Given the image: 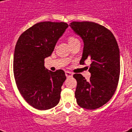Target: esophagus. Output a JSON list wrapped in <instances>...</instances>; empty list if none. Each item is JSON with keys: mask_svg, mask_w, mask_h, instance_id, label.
<instances>
[{"mask_svg": "<svg viewBox=\"0 0 132 132\" xmlns=\"http://www.w3.org/2000/svg\"><path fill=\"white\" fill-rule=\"evenodd\" d=\"M66 77H72V73L67 71V72H66Z\"/></svg>", "mask_w": 132, "mask_h": 132, "instance_id": "obj_1", "label": "esophagus"}]
</instances>
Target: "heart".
Segmentation results:
<instances>
[{"label": "heart", "instance_id": "heart-1", "mask_svg": "<svg viewBox=\"0 0 132 132\" xmlns=\"http://www.w3.org/2000/svg\"><path fill=\"white\" fill-rule=\"evenodd\" d=\"M68 43H69V44H70L75 42H77V41H79V40L78 39H77L76 38H75V37L70 36V37L68 38Z\"/></svg>", "mask_w": 132, "mask_h": 132}]
</instances>
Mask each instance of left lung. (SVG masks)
I'll list each match as a JSON object with an SVG mask.
<instances>
[{
    "instance_id": "left-lung-1",
    "label": "left lung",
    "mask_w": 132,
    "mask_h": 132,
    "mask_svg": "<svg viewBox=\"0 0 132 132\" xmlns=\"http://www.w3.org/2000/svg\"><path fill=\"white\" fill-rule=\"evenodd\" d=\"M70 27L84 41L80 64L91 60L90 80L81 74L73 75L77 80L75 98L83 108L94 110L108 102L114 94L120 76V51L112 33L92 22H72Z\"/></svg>"
}]
</instances>
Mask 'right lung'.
I'll return each mask as SVG.
<instances>
[{"label":"right lung","instance_id":"add662e5","mask_svg":"<svg viewBox=\"0 0 132 132\" xmlns=\"http://www.w3.org/2000/svg\"><path fill=\"white\" fill-rule=\"evenodd\" d=\"M68 27L62 22H38L23 32L15 44L13 66L17 88L24 99L37 110H49L60 102L65 72L46 70L44 59L51 55Z\"/></svg>","mask_w":132,"mask_h":132}]
</instances>
